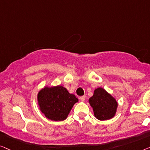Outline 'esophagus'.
<instances>
[{"instance_id":"1","label":"esophagus","mask_w":150,"mask_h":150,"mask_svg":"<svg viewBox=\"0 0 150 150\" xmlns=\"http://www.w3.org/2000/svg\"><path fill=\"white\" fill-rule=\"evenodd\" d=\"M80 100H81V101H84L86 100V96H82L80 97Z\"/></svg>"}]
</instances>
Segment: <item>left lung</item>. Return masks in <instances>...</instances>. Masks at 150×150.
Here are the masks:
<instances>
[{"label":"left lung","instance_id":"left-lung-1","mask_svg":"<svg viewBox=\"0 0 150 150\" xmlns=\"http://www.w3.org/2000/svg\"><path fill=\"white\" fill-rule=\"evenodd\" d=\"M88 102L93 109L94 116L99 120H110L116 114L117 101L104 88L99 87L94 89Z\"/></svg>","mask_w":150,"mask_h":150}]
</instances>
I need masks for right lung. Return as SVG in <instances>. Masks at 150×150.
I'll return each mask as SVG.
<instances>
[{
  "mask_svg": "<svg viewBox=\"0 0 150 150\" xmlns=\"http://www.w3.org/2000/svg\"><path fill=\"white\" fill-rule=\"evenodd\" d=\"M37 101L40 111L47 119L58 122L67 119L73 105L79 100L67 88L58 85L46 86L40 90Z\"/></svg>",
  "mask_w": 150,
  "mask_h": 150,
  "instance_id": "1",
  "label": "right lung"
}]
</instances>
